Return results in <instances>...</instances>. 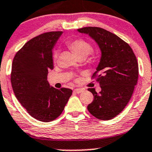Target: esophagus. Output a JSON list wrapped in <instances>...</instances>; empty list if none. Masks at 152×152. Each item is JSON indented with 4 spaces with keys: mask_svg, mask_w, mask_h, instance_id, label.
<instances>
[{
    "mask_svg": "<svg viewBox=\"0 0 152 152\" xmlns=\"http://www.w3.org/2000/svg\"><path fill=\"white\" fill-rule=\"evenodd\" d=\"M84 90H85V89H83V88H76V89H74L73 92L76 93H82V92H83Z\"/></svg>",
    "mask_w": 152,
    "mask_h": 152,
    "instance_id": "esophagus-1",
    "label": "esophagus"
}]
</instances>
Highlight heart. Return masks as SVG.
<instances>
[{
    "label": "heart",
    "mask_w": 152,
    "mask_h": 152,
    "mask_svg": "<svg viewBox=\"0 0 152 152\" xmlns=\"http://www.w3.org/2000/svg\"><path fill=\"white\" fill-rule=\"evenodd\" d=\"M66 45L70 50H72L76 55L79 59V58L82 59L89 54L90 55L89 62L91 63H94L97 61V54L92 51L93 47L88 41L82 39V38H77V39L67 41ZM56 57H57V53L56 52H54L53 53V61L56 60Z\"/></svg>",
    "instance_id": "b5f03b06"
}]
</instances>
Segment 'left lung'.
Returning a JSON list of instances; mask_svg holds the SVG:
<instances>
[{
    "label": "left lung",
    "instance_id": "1",
    "mask_svg": "<svg viewBox=\"0 0 152 152\" xmlns=\"http://www.w3.org/2000/svg\"><path fill=\"white\" fill-rule=\"evenodd\" d=\"M88 34L102 50V58L91 79H96L102 90H87L93 95L87 106L91 115L100 120H110L123 111L131 99L138 79V64L132 48L119 37L99 27L78 29Z\"/></svg>",
    "mask_w": 152,
    "mask_h": 152
}]
</instances>
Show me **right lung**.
Segmentation results:
<instances>
[{"label":"right lung","mask_w":152,"mask_h":152,"mask_svg":"<svg viewBox=\"0 0 152 152\" xmlns=\"http://www.w3.org/2000/svg\"><path fill=\"white\" fill-rule=\"evenodd\" d=\"M62 31H48L28 41L15 54L11 82L17 99L31 117L42 122L57 118L72 90L50 87L48 72L53 68L52 49Z\"/></svg>","instance_id":"right-lung-1"}]
</instances>
